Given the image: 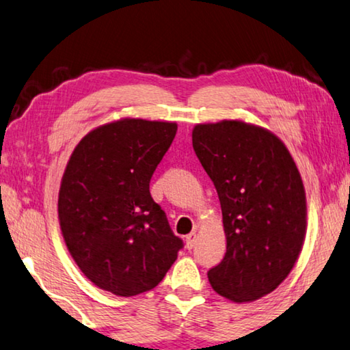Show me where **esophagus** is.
Listing matches in <instances>:
<instances>
[{
    "instance_id": "34e87169",
    "label": "esophagus",
    "mask_w": 350,
    "mask_h": 350,
    "mask_svg": "<svg viewBox=\"0 0 350 350\" xmlns=\"http://www.w3.org/2000/svg\"><path fill=\"white\" fill-rule=\"evenodd\" d=\"M196 241H197V233H196V231H192V233L186 236V247H187V249L191 250L192 247L196 245Z\"/></svg>"
}]
</instances>
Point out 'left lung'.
I'll return each mask as SVG.
<instances>
[{
    "label": "left lung",
    "mask_w": 350,
    "mask_h": 350,
    "mask_svg": "<svg viewBox=\"0 0 350 350\" xmlns=\"http://www.w3.org/2000/svg\"><path fill=\"white\" fill-rule=\"evenodd\" d=\"M192 147L216 186L227 236L209 283L233 302H254L288 277L302 250V178L280 139L244 122L197 125Z\"/></svg>",
    "instance_id": "left-lung-1"
}]
</instances>
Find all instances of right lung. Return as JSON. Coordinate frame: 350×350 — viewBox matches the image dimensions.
<instances>
[{
  "label": "right lung",
  "instance_id": "1",
  "mask_svg": "<svg viewBox=\"0 0 350 350\" xmlns=\"http://www.w3.org/2000/svg\"><path fill=\"white\" fill-rule=\"evenodd\" d=\"M176 134V123L123 119L73 150L59 191L67 249L96 286L122 297L150 291L183 249L150 196V180Z\"/></svg>",
  "mask_w": 350,
  "mask_h": 350
}]
</instances>
